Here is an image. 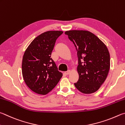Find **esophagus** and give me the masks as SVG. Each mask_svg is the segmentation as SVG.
<instances>
[{
    "label": "esophagus",
    "mask_w": 125,
    "mask_h": 125,
    "mask_svg": "<svg viewBox=\"0 0 125 125\" xmlns=\"http://www.w3.org/2000/svg\"><path fill=\"white\" fill-rule=\"evenodd\" d=\"M70 72H71V71H70V70H68V71L65 72V74H66V75H68V74H69L70 73Z\"/></svg>",
    "instance_id": "34e87169"
}]
</instances>
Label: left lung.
<instances>
[{
  "label": "left lung",
  "instance_id": "8db88e82",
  "mask_svg": "<svg viewBox=\"0 0 125 125\" xmlns=\"http://www.w3.org/2000/svg\"><path fill=\"white\" fill-rule=\"evenodd\" d=\"M77 51L79 75L74 85L79 91L90 94L98 90L107 77L110 69V55L105 45L91 32L66 31Z\"/></svg>",
  "mask_w": 125,
  "mask_h": 125
}]
</instances>
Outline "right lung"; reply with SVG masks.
Returning <instances> with one entry per match:
<instances>
[{
    "mask_svg": "<svg viewBox=\"0 0 125 125\" xmlns=\"http://www.w3.org/2000/svg\"><path fill=\"white\" fill-rule=\"evenodd\" d=\"M62 31H47L36 37L25 51L22 72L25 83L36 94H48L57 84L63 74L58 70L51 53Z\"/></svg>",
    "mask_w": 125,
    "mask_h": 125,
    "instance_id": "right-lung-1",
    "label": "right lung"
}]
</instances>
